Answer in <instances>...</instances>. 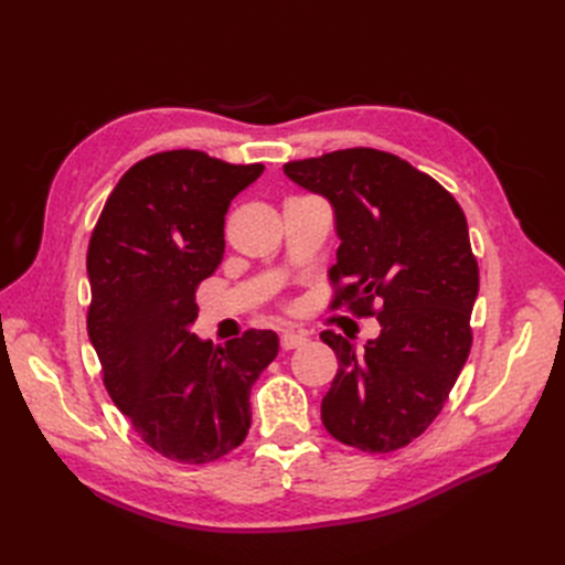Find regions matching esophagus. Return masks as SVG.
I'll return each mask as SVG.
<instances>
[{"label":"esophagus","instance_id":"1","mask_svg":"<svg viewBox=\"0 0 565 565\" xmlns=\"http://www.w3.org/2000/svg\"><path fill=\"white\" fill-rule=\"evenodd\" d=\"M306 344V334L303 332H285L280 337V347L282 351H292V349H299Z\"/></svg>","mask_w":565,"mask_h":565}]
</instances>
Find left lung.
Masks as SVG:
<instances>
[{"label":"left lung","instance_id":"obj_1","mask_svg":"<svg viewBox=\"0 0 565 565\" xmlns=\"http://www.w3.org/2000/svg\"><path fill=\"white\" fill-rule=\"evenodd\" d=\"M282 169L334 210L332 309L377 316L382 328L363 351L320 334L339 361L320 405L324 429L365 452L398 450L438 417L469 358L478 264L467 216L438 181L384 150H337Z\"/></svg>","mask_w":565,"mask_h":565}]
</instances>
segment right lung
<instances>
[{"mask_svg":"<svg viewBox=\"0 0 565 565\" xmlns=\"http://www.w3.org/2000/svg\"><path fill=\"white\" fill-rule=\"evenodd\" d=\"M262 172L200 150L158 152L119 179L89 241L87 330L104 384L146 446L183 465L241 446L252 384L278 355L270 330L218 347L191 332L195 289L224 259L228 204Z\"/></svg>","mask_w":565,"mask_h":565,"instance_id":"obj_1","label":"right lung"}]
</instances>
